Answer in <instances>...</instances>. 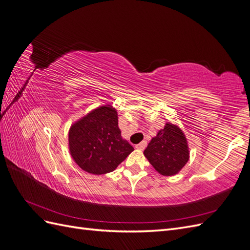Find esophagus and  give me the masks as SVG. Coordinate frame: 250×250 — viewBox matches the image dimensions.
<instances>
[{
  "instance_id": "esophagus-1",
  "label": "esophagus",
  "mask_w": 250,
  "mask_h": 250,
  "mask_svg": "<svg viewBox=\"0 0 250 250\" xmlns=\"http://www.w3.org/2000/svg\"><path fill=\"white\" fill-rule=\"evenodd\" d=\"M146 145H147V143L145 142V141H143V142H141L140 144H138V145H135V149H139V150H144L146 148Z\"/></svg>"
}]
</instances>
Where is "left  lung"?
Returning a JSON list of instances; mask_svg holds the SVG:
<instances>
[{
  "mask_svg": "<svg viewBox=\"0 0 250 250\" xmlns=\"http://www.w3.org/2000/svg\"><path fill=\"white\" fill-rule=\"evenodd\" d=\"M144 155L161 175H176L190 158L185 132L176 124L167 122L151 139Z\"/></svg>",
  "mask_w": 250,
  "mask_h": 250,
  "instance_id": "8db88e82",
  "label": "left lung"
}]
</instances>
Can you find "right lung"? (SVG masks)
Returning a JSON list of instances; mask_svg holds the SVG:
<instances>
[{
  "label": "right lung",
  "mask_w": 250,
  "mask_h": 250,
  "mask_svg": "<svg viewBox=\"0 0 250 250\" xmlns=\"http://www.w3.org/2000/svg\"><path fill=\"white\" fill-rule=\"evenodd\" d=\"M118 119V110L104 104L71 125L67 147L83 171L94 175L112 172L133 151L121 135Z\"/></svg>",
  "instance_id": "obj_1"
}]
</instances>
